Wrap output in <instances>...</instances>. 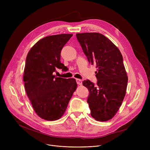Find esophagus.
Listing matches in <instances>:
<instances>
[{"label":"esophagus","instance_id":"34e87169","mask_svg":"<svg viewBox=\"0 0 150 150\" xmlns=\"http://www.w3.org/2000/svg\"><path fill=\"white\" fill-rule=\"evenodd\" d=\"M76 83L78 84V85H82V80H80V79H76Z\"/></svg>","mask_w":150,"mask_h":150}]
</instances>
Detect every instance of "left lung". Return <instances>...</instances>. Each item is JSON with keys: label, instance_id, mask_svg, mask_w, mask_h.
I'll use <instances>...</instances> for the list:
<instances>
[{"label": "left lung", "instance_id": "left-lung-1", "mask_svg": "<svg viewBox=\"0 0 150 150\" xmlns=\"http://www.w3.org/2000/svg\"><path fill=\"white\" fill-rule=\"evenodd\" d=\"M83 52L91 64H96V86L84 80L88 89V103L91 116L97 121H108L115 115L127 91L128 76L119 49L103 35L83 33L76 35Z\"/></svg>", "mask_w": 150, "mask_h": 150}]
</instances>
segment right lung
<instances>
[{"label":"right lung","mask_w":150,"mask_h":150,"mask_svg":"<svg viewBox=\"0 0 150 150\" xmlns=\"http://www.w3.org/2000/svg\"><path fill=\"white\" fill-rule=\"evenodd\" d=\"M73 36L61 34L45 37L28 52L23 73L27 96L37 115L45 120H58L63 115L77 84L74 78L56 77V69H64L61 51Z\"/></svg>","instance_id":"obj_1"}]
</instances>
